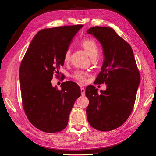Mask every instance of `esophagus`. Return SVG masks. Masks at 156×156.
<instances>
[{
	"label": "esophagus",
	"instance_id": "obj_1",
	"mask_svg": "<svg viewBox=\"0 0 156 156\" xmlns=\"http://www.w3.org/2000/svg\"><path fill=\"white\" fill-rule=\"evenodd\" d=\"M81 93L82 96H84V94H85V89L83 87L81 88Z\"/></svg>",
	"mask_w": 156,
	"mask_h": 156
}]
</instances>
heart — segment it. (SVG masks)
Returning <instances> with one entry per match:
<instances>
[{"label":"heart","mask_w":156,"mask_h":156,"mask_svg":"<svg viewBox=\"0 0 156 156\" xmlns=\"http://www.w3.org/2000/svg\"><path fill=\"white\" fill-rule=\"evenodd\" d=\"M82 48L85 50V51L88 54L92 59L95 58L98 54V46L96 41L91 39H85L83 40L81 44H80ZM71 57V50L68 49L65 51L64 54V61L65 62H68L70 60ZM87 73L81 71H77L75 72L73 75V77L76 79L79 82L84 83L86 81Z\"/></svg>","instance_id":"1"}]
</instances>
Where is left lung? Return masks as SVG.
<instances>
[{"label": "left lung", "mask_w": 156, "mask_h": 156, "mask_svg": "<svg viewBox=\"0 0 156 156\" xmlns=\"http://www.w3.org/2000/svg\"><path fill=\"white\" fill-rule=\"evenodd\" d=\"M87 32L100 41L104 56L95 83L107 84L100 94L94 86L86 88L87 119L94 129L111 131L123 124L133 110L140 81L139 72L131 46L112 28L93 27Z\"/></svg>", "instance_id": "1"}]
</instances>
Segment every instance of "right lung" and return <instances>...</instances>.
Wrapping results in <instances>:
<instances>
[{
  "mask_svg": "<svg viewBox=\"0 0 156 156\" xmlns=\"http://www.w3.org/2000/svg\"><path fill=\"white\" fill-rule=\"evenodd\" d=\"M83 25L45 29L33 37L20 69L23 108L30 123L47 133L63 130L81 89L72 81L53 87V73L64 64V54Z\"/></svg>",
  "mask_w": 156,
  "mask_h": 156,
  "instance_id": "obj_1",
  "label": "right lung"
}]
</instances>
